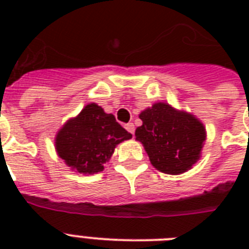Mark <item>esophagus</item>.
Masks as SVG:
<instances>
[{
  "instance_id": "obj_1",
  "label": "esophagus",
  "mask_w": 249,
  "mask_h": 249,
  "mask_svg": "<svg viewBox=\"0 0 249 249\" xmlns=\"http://www.w3.org/2000/svg\"><path fill=\"white\" fill-rule=\"evenodd\" d=\"M125 129H126L130 134H134V129L136 128H134V124H133V123H129V124H125Z\"/></svg>"
}]
</instances>
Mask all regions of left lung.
<instances>
[{
  "label": "left lung",
  "instance_id": "1",
  "mask_svg": "<svg viewBox=\"0 0 249 249\" xmlns=\"http://www.w3.org/2000/svg\"><path fill=\"white\" fill-rule=\"evenodd\" d=\"M143 124L136 129L150 161L166 174L189 170L200 158L205 129L200 121L187 112H179L166 103H155L141 112Z\"/></svg>",
  "mask_w": 249,
  "mask_h": 249
}]
</instances>
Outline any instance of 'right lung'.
<instances>
[{"label": "right lung", "mask_w": 249, "mask_h": 249, "mask_svg": "<svg viewBox=\"0 0 249 249\" xmlns=\"http://www.w3.org/2000/svg\"><path fill=\"white\" fill-rule=\"evenodd\" d=\"M132 138L111 113L95 103L88 105L80 115L60 129L55 138L58 155L80 173L94 174L112 156L123 141Z\"/></svg>", "instance_id": "obj_1"}]
</instances>
